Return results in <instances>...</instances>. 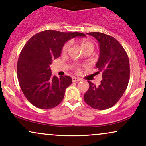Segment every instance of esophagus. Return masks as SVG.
<instances>
[{
  "label": "esophagus",
  "mask_w": 146,
  "mask_h": 146,
  "mask_svg": "<svg viewBox=\"0 0 146 146\" xmlns=\"http://www.w3.org/2000/svg\"><path fill=\"white\" fill-rule=\"evenodd\" d=\"M72 81H73V82H78L80 81V79L78 78H76V77H73V78H72Z\"/></svg>",
  "instance_id": "34e87169"
}]
</instances>
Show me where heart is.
Here are the masks:
<instances>
[{"mask_svg":"<svg viewBox=\"0 0 146 146\" xmlns=\"http://www.w3.org/2000/svg\"><path fill=\"white\" fill-rule=\"evenodd\" d=\"M71 42H67L65 43V44H64L62 49V53H64V54L67 53L68 49L71 47ZM81 47L83 49L84 51H86V50H91V51H93L95 48V44L93 42L88 40H83L81 42ZM75 70H76V71H79L80 68L78 67H75Z\"/></svg>","mask_w":146,"mask_h":146,"instance_id":"b5f03b06","label":"heart"}]
</instances>
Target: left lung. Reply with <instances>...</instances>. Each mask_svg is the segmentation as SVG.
<instances>
[{"label":"left lung","mask_w":146,"mask_h":146,"mask_svg":"<svg viewBox=\"0 0 146 146\" xmlns=\"http://www.w3.org/2000/svg\"><path fill=\"white\" fill-rule=\"evenodd\" d=\"M87 34L94 37L100 45V58L96 64L97 73H102L99 86L88 81L89 88L84 100L94 109L106 110L119 100L128 86L130 80L128 56L121 44L113 37L100 32Z\"/></svg>","instance_id":"8db88e82"}]
</instances>
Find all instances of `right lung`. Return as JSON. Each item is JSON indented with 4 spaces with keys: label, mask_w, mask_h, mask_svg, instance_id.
<instances>
[{
    "label": "right lung",
    "mask_w": 146,
    "mask_h": 146,
    "mask_svg": "<svg viewBox=\"0 0 146 146\" xmlns=\"http://www.w3.org/2000/svg\"><path fill=\"white\" fill-rule=\"evenodd\" d=\"M84 37L80 32L45 30L31 37L20 53L17 77L23 94L41 109H51L62 101L71 77L52 76L50 65L60 56L64 44L71 38Z\"/></svg>",
    "instance_id": "1"
}]
</instances>
